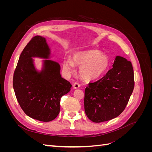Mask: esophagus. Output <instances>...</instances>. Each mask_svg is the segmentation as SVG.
Instances as JSON below:
<instances>
[{"label": "esophagus", "instance_id": "esophagus-1", "mask_svg": "<svg viewBox=\"0 0 152 152\" xmlns=\"http://www.w3.org/2000/svg\"><path fill=\"white\" fill-rule=\"evenodd\" d=\"M73 88H74V89H79V87H80V85L79 83H77V82H75V83L73 84Z\"/></svg>", "mask_w": 152, "mask_h": 152}]
</instances>
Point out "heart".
<instances>
[{
    "instance_id": "obj_1",
    "label": "heart",
    "mask_w": 152,
    "mask_h": 152,
    "mask_svg": "<svg viewBox=\"0 0 152 152\" xmlns=\"http://www.w3.org/2000/svg\"><path fill=\"white\" fill-rule=\"evenodd\" d=\"M75 65L80 66L79 74L82 80L93 81L103 75L109 68L108 57L97 49L77 52L73 54L72 60L63 63V69L68 73L75 72Z\"/></svg>"
}]
</instances>
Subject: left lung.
<instances>
[{"mask_svg":"<svg viewBox=\"0 0 152 152\" xmlns=\"http://www.w3.org/2000/svg\"><path fill=\"white\" fill-rule=\"evenodd\" d=\"M112 66L103 78L89 83L85 89V112L93 122L118 117L125 109L134 89L131 62L117 56Z\"/></svg>","mask_w":152,"mask_h":152,"instance_id":"1","label":"left lung"}]
</instances>
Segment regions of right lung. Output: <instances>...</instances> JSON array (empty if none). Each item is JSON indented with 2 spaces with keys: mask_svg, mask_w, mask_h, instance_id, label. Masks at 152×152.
Here are the masks:
<instances>
[{
  "mask_svg": "<svg viewBox=\"0 0 152 152\" xmlns=\"http://www.w3.org/2000/svg\"><path fill=\"white\" fill-rule=\"evenodd\" d=\"M50 54L46 39L34 37L23 50L13 76L14 91L21 109L28 117L42 122L57 117L61 98L72 87L61 77L59 63L48 60ZM33 57L46 59L41 71L36 70Z\"/></svg>",
  "mask_w": 152,
  "mask_h": 152,
  "instance_id": "add662e5",
  "label": "right lung"
}]
</instances>
